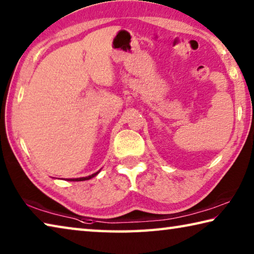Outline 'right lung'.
Returning <instances> with one entry per match:
<instances>
[{
  "instance_id": "obj_1",
  "label": "right lung",
  "mask_w": 254,
  "mask_h": 254,
  "mask_svg": "<svg viewBox=\"0 0 254 254\" xmlns=\"http://www.w3.org/2000/svg\"><path fill=\"white\" fill-rule=\"evenodd\" d=\"M100 173V171H97V173H95V174H93V175H91V176H87V177H81V178H74V179H69L70 182H83V180H88V179H91V178H93V177H95V176Z\"/></svg>"
}]
</instances>
